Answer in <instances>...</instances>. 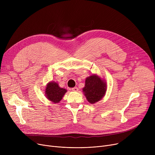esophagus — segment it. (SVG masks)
Masks as SVG:
<instances>
[{"label": "esophagus", "instance_id": "esophagus-1", "mask_svg": "<svg viewBox=\"0 0 155 155\" xmlns=\"http://www.w3.org/2000/svg\"><path fill=\"white\" fill-rule=\"evenodd\" d=\"M71 91L74 92H77L78 91V88L77 87H73L71 88Z\"/></svg>", "mask_w": 155, "mask_h": 155}]
</instances>
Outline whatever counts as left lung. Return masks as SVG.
Segmentation results:
<instances>
[{
    "label": "left lung",
    "mask_w": 155,
    "mask_h": 155,
    "mask_svg": "<svg viewBox=\"0 0 155 155\" xmlns=\"http://www.w3.org/2000/svg\"><path fill=\"white\" fill-rule=\"evenodd\" d=\"M83 92L88 102L94 104L100 101L107 91L106 81L96 74H93L85 79Z\"/></svg>",
    "instance_id": "obj_1"
}]
</instances>
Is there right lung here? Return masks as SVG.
Listing matches in <instances>:
<instances>
[{"label": "right lung", "mask_w": 155, "mask_h": 155, "mask_svg": "<svg viewBox=\"0 0 155 155\" xmlns=\"http://www.w3.org/2000/svg\"><path fill=\"white\" fill-rule=\"evenodd\" d=\"M67 92V90L61 88L58 83L51 81L46 85L45 94V97L49 101L53 103H58Z\"/></svg>", "instance_id": "right-lung-1"}]
</instances>
